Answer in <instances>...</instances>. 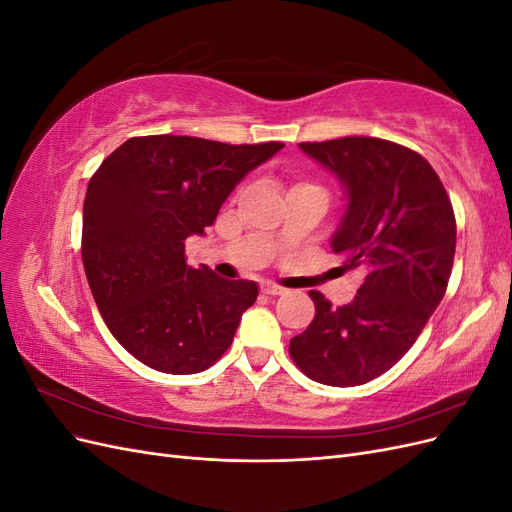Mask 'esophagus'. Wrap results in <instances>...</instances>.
<instances>
[{
  "mask_svg": "<svg viewBox=\"0 0 512 512\" xmlns=\"http://www.w3.org/2000/svg\"><path fill=\"white\" fill-rule=\"evenodd\" d=\"M260 290L265 292V294H271V297H275V294H284V292H286V288L277 286V284H273V282H262V284H260Z\"/></svg>",
  "mask_w": 512,
  "mask_h": 512,
  "instance_id": "34e87169",
  "label": "esophagus"
}]
</instances>
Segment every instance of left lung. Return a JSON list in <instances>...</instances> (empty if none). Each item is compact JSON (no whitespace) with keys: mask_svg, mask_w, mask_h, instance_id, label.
Instances as JSON below:
<instances>
[{"mask_svg":"<svg viewBox=\"0 0 512 512\" xmlns=\"http://www.w3.org/2000/svg\"><path fill=\"white\" fill-rule=\"evenodd\" d=\"M299 149L342 183L346 209L331 250L342 269L365 277L342 307L309 292L316 316L290 339V356L320 384H365L412 348L444 297L457 243L453 205L436 170L408 147L346 136Z\"/></svg>","mask_w":512,"mask_h":512,"instance_id":"obj_1","label":"left lung"}]
</instances>
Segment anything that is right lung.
<instances>
[{"label":"right lung","instance_id":"right-lung-1","mask_svg":"<svg viewBox=\"0 0 512 512\" xmlns=\"http://www.w3.org/2000/svg\"><path fill=\"white\" fill-rule=\"evenodd\" d=\"M282 147L134 136L100 164L81 254L108 331L134 359L188 376L228 350L258 286L190 267L185 239L203 237L235 185Z\"/></svg>","mask_w":512,"mask_h":512}]
</instances>
